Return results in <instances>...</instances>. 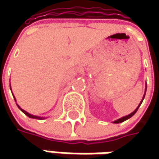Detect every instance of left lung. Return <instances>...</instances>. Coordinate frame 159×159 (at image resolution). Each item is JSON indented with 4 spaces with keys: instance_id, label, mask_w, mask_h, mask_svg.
Wrapping results in <instances>:
<instances>
[{
    "instance_id": "1",
    "label": "left lung",
    "mask_w": 159,
    "mask_h": 159,
    "mask_svg": "<svg viewBox=\"0 0 159 159\" xmlns=\"http://www.w3.org/2000/svg\"><path fill=\"white\" fill-rule=\"evenodd\" d=\"M146 90H147V88H146ZM145 94H146V92H145ZM145 94H144L143 99H142V100H141V102H140V105L138 106V107H137V108H136V109H135V110L134 111H133V112H132V113H130L129 115H128V116H125V117H121V118H119V119H117V120H116V121H114L113 123H123V122H124V121H126L127 119H129V118H130V117H133L134 115V114L136 113V111H138V109H139V107H140V105H141V103H142V101H143L144 98H145Z\"/></svg>"
}]
</instances>
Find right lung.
<instances>
[{
	"label": "right lung",
	"instance_id": "obj_1",
	"mask_svg": "<svg viewBox=\"0 0 159 159\" xmlns=\"http://www.w3.org/2000/svg\"><path fill=\"white\" fill-rule=\"evenodd\" d=\"M10 89H11V86H10ZM14 97V96H13ZM14 100H15V101H16V99L15 98H14ZM17 106H18V107H19V109H20V110L22 111L23 112H24V113L25 114L26 116H28V117H30V118H36V119H43V118H42V117H37V116H34V115H31V114H30V113H28V112H27V111H25V110H23L22 108H20V107H19V105H18V104H17Z\"/></svg>",
	"mask_w": 159,
	"mask_h": 159
}]
</instances>
